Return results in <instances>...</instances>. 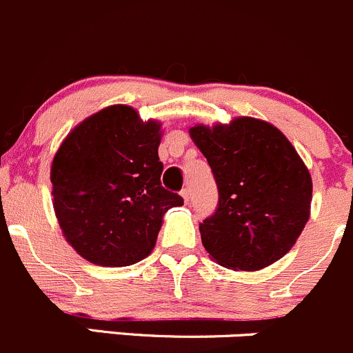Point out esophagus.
Segmentation results:
<instances>
[{
  "mask_svg": "<svg viewBox=\"0 0 353 353\" xmlns=\"http://www.w3.org/2000/svg\"><path fill=\"white\" fill-rule=\"evenodd\" d=\"M190 190H188V188H184V190L183 191H181V196H183V200L184 201H186V203H188V201H190Z\"/></svg>",
  "mask_w": 353,
  "mask_h": 353,
  "instance_id": "1",
  "label": "esophagus"
}]
</instances>
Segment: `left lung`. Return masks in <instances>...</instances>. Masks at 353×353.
<instances>
[{
	"label": "left lung",
	"instance_id": "obj_1",
	"mask_svg": "<svg viewBox=\"0 0 353 353\" xmlns=\"http://www.w3.org/2000/svg\"><path fill=\"white\" fill-rule=\"evenodd\" d=\"M190 136L214 172L219 203L200 224L208 255L234 271L285 256L310 217L312 179L285 134L265 121L194 125Z\"/></svg>",
	"mask_w": 353,
	"mask_h": 353
}]
</instances>
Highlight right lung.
I'll use <instances>...</instances> for the list:
<instances>
[{"mask_svg":"<svg viewBox=\"0 0 353 353\" xmlns=\"http://www.w3.org/2000/svg\"><path fill=\"white\" fill-rule=\"evenodd\" d=\"M160 122L112 105L75 125L51 163L53 208L72 248L103 268H125L155 248L165 212L183 198L160 183Z\"/></svg>","mask_w":353,"mask_h":353,"instance_id":"right-lung-1","label":"right lung"}]
</instances>
